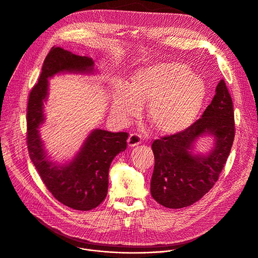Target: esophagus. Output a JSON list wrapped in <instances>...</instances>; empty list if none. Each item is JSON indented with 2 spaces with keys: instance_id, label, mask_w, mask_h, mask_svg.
<instances>
[{
  "instance_id": "esophagus-1",
  "label": "esophagus",
  "mask_w": 258,
  "mask_h": 258,
  "mask_svg": "<svg viewBox=\"0 0 258 258\" xmlns=\"http://www.w3.org/2000/svg\"><path fill=\"white\" fill-rule=\"evenodd\" d=\"M141 141H142L141 136H139L138 134H131L127 139V145L130 147H135V146L140 145Z\"/></svg>"
}]
</instances>
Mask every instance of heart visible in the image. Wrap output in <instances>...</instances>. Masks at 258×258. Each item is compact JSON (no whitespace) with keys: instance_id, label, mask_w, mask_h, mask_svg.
Instances as JSON below:
<instances>
[{"instance_id":"1","label":"heart","mask_w":258,"mask_h":258,"mask_svg":"<svg viewBox=\"0 0 258 258\" xmlns=\"http://www.w3.org/2000/svg\"><path fill=\"white\" fill-rule=\"evenodd\" d=\"M206 98L204 81L180 62H162L137 71L126 87L113 92L112 109L120 117L140 111L148 103L147 119L155 132L175 135L197 118Z\"/></svg>"}]
</instances>
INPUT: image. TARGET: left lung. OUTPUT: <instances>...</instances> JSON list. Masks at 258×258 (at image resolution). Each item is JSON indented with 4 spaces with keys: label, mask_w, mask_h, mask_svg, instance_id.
<instances>
[{
    "label": "left lung",
    "mask_w": 258,
    "mask_h": 258,
    "mask_svg": "<svg viewBox=\"0 0 258 258\" xmlns=\"http://www.w3.org/2000/svg\"><path fill=\"white\" fill-rule=\"evenodd\" d=\"M204 135H212L214 146L206 155L195 154V142ZM234 137L233 102L225 81L221 80L200 119L181 133L153 142V199L169 209L189 207L200 201L219 179Z\"/></svg>",
    "instance_id": "8db88e82"
}]
</instances>
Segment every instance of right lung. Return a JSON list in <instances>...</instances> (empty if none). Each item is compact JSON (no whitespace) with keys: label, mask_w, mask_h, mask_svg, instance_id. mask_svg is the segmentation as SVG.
I'll list each match as a JSON object with an SVG mask.
<instances>
[{"label":"right lung","mask_w":258,"mask_h":258,"mask_svg":"<svg viewBox=\"0 0 258 258\" xmlns=\"http://www.w3.org/2000/svg\"><path fill=\"white\" fill-rule=\"evenodd\" d=\"M59 73L91 74V57L74 54L60 47L47 53L37 84L32 88L27 106V148L40 178L51 195L62 205L78 211H90L106 198L109 167L114 157L126 149L127 133L94 130L80 151L64 164L49 160L40 138L44 122L43 104L48 95V78Z\"/></svg>","instance_id":"right-lung-1"}]
</instances>
